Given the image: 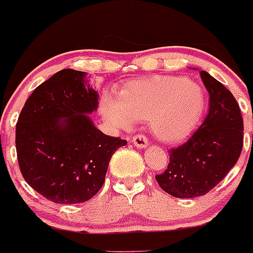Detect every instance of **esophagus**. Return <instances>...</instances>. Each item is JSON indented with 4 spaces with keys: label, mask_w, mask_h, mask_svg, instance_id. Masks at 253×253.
I'll use <instances>...</instances> for the list:
<instances>
[{
    "label": "esophagus",
    "mask_w": 253,
    "mask_h": 253,
    "mask_svg": "<svg viewBox=\"0 0 253 253\" xmlns=\"http://www.w3.org/2000/svg\"><path fill=\"white\" fill-rule=\"evenodd\" d=\"M132 143H133L134 147L137 148H145L148 145V139L145 138V136H143V134H136V136L132 138Z\"/></svg>",
    "instance_id": "obj_1"
}]
</instances>
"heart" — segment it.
I'll return each instance as SVG.
<instances>
[{"mask_svg": "<svg viewBox=\"0 0 253 253\" xmlns=\"http://www.w3.org/2000/svg\"><path fill=\"white\" fill-rule=\"evenodd\" d=\"M206 108L202 88L176 76H153L128 82L120 99L105 95L101 111L119 129H128L136 121L149 120L153 133L163 142L187 138L200 124Z\"/></svg>", "mask_w": 253, "mask_h": 253, "instance_id": "heart-1", "label": "heart"}]
</instances>
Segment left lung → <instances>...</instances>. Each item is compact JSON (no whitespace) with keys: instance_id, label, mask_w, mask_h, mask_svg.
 Listing matches in <instances>:
<instances>
[{"instance_id":"8db88e82","label":"left lung","mask_w":253,"mask_h":253,"mask_svg":"<svg viewBox=\"0 0 253 253\" xmlns=\"http://www.w3.org/2000/svg\"><path fill=\"white\" fill-rule=\"evenodd\" d=\"M201 78L209 93V111L188 141L169 150L160 187L177 198H193L213 190L236 164L244 145V121L230 90L206 71Z\"/></svg>"}]
</instances>
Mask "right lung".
<instances>
[{"instance_id": "obj_1", "label": "right lung", "mask_w": 253, "mask_h": 253, "mask_svg": "<svg viewBox=\"0 0 253 253\" xmlns=\"http://www.w3.org/2000/svg\"><path fill=\"white\" fill-rule=\"evenodd\" d=\"M84 77L70 68L55 73L28 98L16 126L23 177L42 197L61 205L96 195L112 154L127 143L104 134L88 117L99 96L84 85Z\"/></svg>"}]
</instances>
